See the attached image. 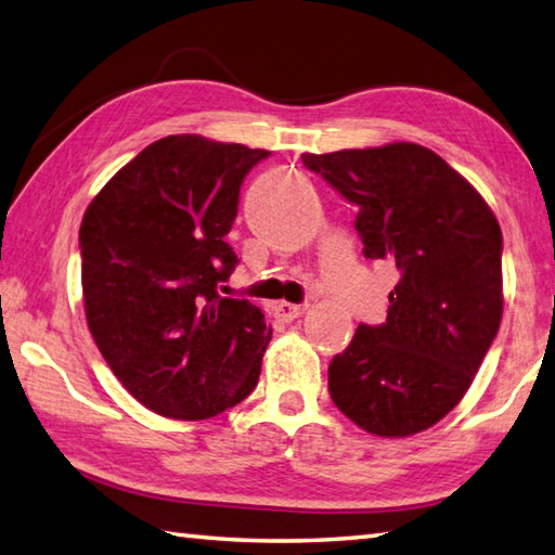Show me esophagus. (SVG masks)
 Segmentation results:
<instances>
[{"label": "esophagus", "mask_w": 555, "mask_h": 555, "mask_svg": "<svg viewBox=\"0 0 555 555\" xmlns=\"http://www.w3.org/2000/svg\"><path fill=\"white\" fill-rule=\"evenodd\" d=\"M306 309H309V304H287V301H280L275 304V318L285 320V323H289V320H297L306 313Z\"/></svg>", "instance_id": "esophagus-1"}]
</instances>
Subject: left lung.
I'll return each instance as SVG.
<instances>
[{
  "label": "left lung",
  "instance_id": "8db88e82",
  "mask_svg": "<svg viewBox=\"0 0 555 555\" xmlns=\"http://www.w3.org/2000/svg\"><path fill=\"white\" fill-rule=\"evenodd\" d=\"M301 162L359 206L363 254L401 273L385 323L359 325L332 359L330 397L371 435L423 433L459 405L499 332V220L470 182L421 144L301 154Z\"/></svg>",
  "mask_w": 555,
  "mask_h": 555
}]
</instances>
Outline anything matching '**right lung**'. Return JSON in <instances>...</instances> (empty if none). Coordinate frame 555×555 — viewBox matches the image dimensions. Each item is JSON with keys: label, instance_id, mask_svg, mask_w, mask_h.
I'll use <instances>...</instances> for the list:
<instances>
[{"label": "right lung", "instance_id": "right-lung-1", "mask_svg": "<svg viewBox=\"0 0 555 555\" xmlns=\"http://www.w3.org/2000/svg\"><path fill=\"white\" fill-rule=\"evenodd\" d=\"M270 152L168 134L94 196L80 225L82 301L104 361L134 399L206 421L254 391L263 313L220 294L244 176Z\"/></svg>", "mask_w": 555, "mask_h": 555}]
</instances>
